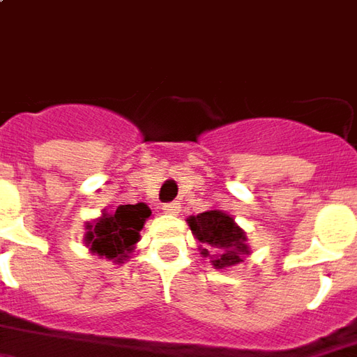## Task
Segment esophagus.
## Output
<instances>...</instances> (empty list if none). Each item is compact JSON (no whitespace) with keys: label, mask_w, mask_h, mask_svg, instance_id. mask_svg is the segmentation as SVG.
I'll use <instances>...</instances> for the list:
<instances>
[{"label":"esophagus","mask_w":357,"mask_h":357,"mask_svg":"<svg viewBox=\"0 0 357 357\" xmlns=\"http://www.w3.org/2000/svg\"><path fill=\"white\" fill-rule=\"evenodd\" d=\"M162 210H165L167 214H171V216H176V214H178V210H181V206H178V202H169V204H165V206H162Z\"/></svg>","instance_id":"esophagus-1"}]
</instances>
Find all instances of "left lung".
Returning a JSON list of instances; mask_svg holds the SVG:
<instances>
[{"mask_svg": "<svg viewBox=\"0 0 357 357\" xmlns=\"http://www.w3.org/2000/svg\"><path fill=\"white\" fill-rule=\"evenodd\" d=\"M186 222L200 243V255L208 257L216 269L234 267L251 253L245 231L224 210L212 208L198 216H188Z\"/></svg>", "mask_w": 357, "mask_h": 357, "instance_id": "1", "label": "left lung"}]
</instances>
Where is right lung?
<instances>
[{
  "instance_id": "add662e5",
  "label": "right lung",
  "mask_w": 357,
  "mask_h": 357,
  "mask_svg": "<svg viewBox=\"0 0 357 357\" xmlns=\"http://www.w3.org/2000/svg\"><path fill=\"white\" fill-rule=\"evenodd\" d=\"M151 218L145 202L119 204L116 210H104L102 216L86 222L84 243L98 257H106L112 263L129 261L131 253L141 240V229Z\"/></svg>"
}]
</instances>
